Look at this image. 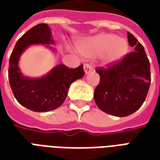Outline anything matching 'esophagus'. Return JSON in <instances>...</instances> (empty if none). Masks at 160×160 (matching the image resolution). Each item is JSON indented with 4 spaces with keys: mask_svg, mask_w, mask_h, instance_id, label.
<instances>
[{
    "mask_svg": "<svg viewBox=\"0 0 160 160\" xmlns=\"http://www.w3.org/2000/svg\"><path fill=\"white\" fill-rule=\"evenodd\" d=\"M83 69H84V72L86 74L91 72L92 71H93V67L91 66L90 64H84V67H83Z\"/></svg>",
    "mask_w": 160,
    "mask_h": 160,
    "instance_id": "34e87169",
    "label": "esophagus"
}]
</instances>
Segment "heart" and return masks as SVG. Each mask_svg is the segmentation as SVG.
I'll return each instance as SVG.
<instances>
[{"label":"heart","instance_id":"b5f03b06","mask_svg":"<svg viewBox=\"0 0 160 160\" xmlns=\"http://www.w3.org/2000/svg\"><path fill=\"white\" fill-rule=\"evenodd\" d=\"M79 50L86 57L100 56L104 64H113L126 56L128 43L127 39L112 33H100L83 42Z\"/></svg>","mask_w":160,"mask_h":160}]
</instances>
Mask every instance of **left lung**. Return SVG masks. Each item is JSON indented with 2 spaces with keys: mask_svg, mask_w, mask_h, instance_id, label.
Masks as SVG:
<instances>
[{
  "mask_svg": "<svg viewBox=\"0 0 160 160\" xmlns=\"http://www.w3.org/2000/svg\"><path fill=\"white\" fill-rule=\"evenodd\" d=\"M127 38L134 51L110 67L96 69L100 82L94 89V101L102 111L119 117L140 109L151 82L150 63L143 46L129 32Z\"/></svg>",
  "mask_w": 160,
  "mask_h": 160,
  "instance_id": "obj_1",
  "label": "left lung"
}]
</instances>
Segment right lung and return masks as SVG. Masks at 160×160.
I'll return each instance as SVG.
<instances>
[{"instance_id": "right-lung-1", "label": "right lung", "mask_w": 160, "mask_h": 160, "mask_svg": "<svg viewBox=\"0 0 160 160\" xmlns=\"http://www.w3.org/2000/svg\"><path fill=\"white\" fill-rule=\"evenodd\" d=\"M38 44H54L50 28L45 23L30 28L18 40L9 60L8 78L19 104L35 112H46L63 104L71 84L82 78L85 72L82 65L69 68L60 64L39 78L24 77L18 67L20 56L29 45Z\"/></svg>"}]
</instances>
